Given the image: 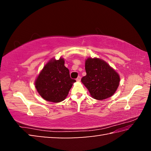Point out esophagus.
Instances as JSON below:
<instances>
[{
    "label": "esophagus",
    "instance_id": "esophagus-1",
    "mask_svg": "<svg viewBox=\"0 0 151 151\" xmlns=\"http://www.w3.org/2000/svg\"><path fill=\"white\" fill-rule=\"evenodd\" d=\"M81 76H78L77 78H76V81H81Z\"/></svg>",
    "mask_w": 151,
    "mask_h": 151
}]
</instances>
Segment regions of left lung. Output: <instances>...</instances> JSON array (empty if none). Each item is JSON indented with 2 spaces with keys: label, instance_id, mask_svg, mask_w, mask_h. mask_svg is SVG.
<instances>
[{
  "label": "left lung",
  "instance_id": "8db88e82",
  "mask_svg": "<svg viewBox=\"0 0 151 151\" xmlns=\"http://www.w3.org/2000/svg\"><path fill=\"white\" fill-rule=\"evenodd\" d=\"M86 75L81 79L91 96L102 101L112 96L119 87L120 76L103 59L88 57L85 60Z\"/></svg>",
  "mask_w": 151,
  "mask_h": 151
}]
</instances>
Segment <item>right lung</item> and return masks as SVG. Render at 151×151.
Returning <instances> with one entry per match:
<instances>
[{
  "label": "right lung",
  "instance_id": "right-lung-1",
  "mask_svg": "<svg viewBox=\"0 0 151 151\" xmlns=\"http://www.w3.org/2000/svg\"><path fill=\"white\" fill-rule=\"evenodd\" d=\"M76 81L70 77L69 70L65 66V59L52 58L44 66L37 78L35 88L45 100L59 103L65 100Z\"/></svg>",
  "mask_w": 151,
  "mask_h": 151
}]
</instances>
